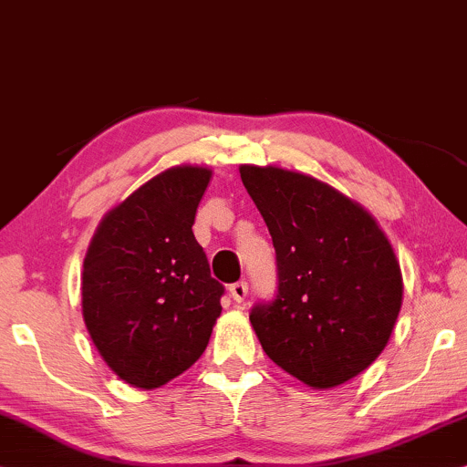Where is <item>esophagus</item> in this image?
<instances>
[{
	"mask_svg": "<svg viewBox=\"0 0 467 467\" xmlns=\"http://www.w3.org/2000/svg\"><path fill=\"white\" fill-rule=\"evenodd\" d=\"M230 295H233L234 302H245V297H247V282L239 280V282H234V285H230Z\"/></svg>",
	"mask_w": 467,
	"mask_h": 467,
	"instance_id": "1",
	"label": "esophagus"
}]
</instances>
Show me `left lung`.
Masks as SVG:
<instances>
[{
  "label": "left lung",
  "mask_w": 467,
  "mask_h": 467,
  "mask_svg": "<svg viewBox=\"0 0 467 467\" xmlns=\"http://www.w3.org/2000/svg\"><path fill=\"white\" fill-rule=\"evenodd\" d=\"M239 172L275 247V295L250 310L263 351L312 388L349 381L397 323L403 280L392 245L362 206L326 182L280 168Z\"/></svg>",
  "instance_id": "8db88e82"
}]
</instances>
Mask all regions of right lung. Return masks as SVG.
Returning <instances> with one entry per match:
<instances>
[{
    "label": "right lung",
    "instance_id": "add662e5",
    "mask_svg": "<svg viewBox=\"0 0 467 467\" xmlns=\"http://www.w3.org/2000/svg\"><path fill=\"white\" fill-rule=\"evenodd\" d=\"M206 168L165 170L105 215L84 261L90 338L135 388L163 386L202 356L226 288L193 237Z\"/></svg>",
    "mask_w": 467,
    "mask_h": 467
}]
</instances>
